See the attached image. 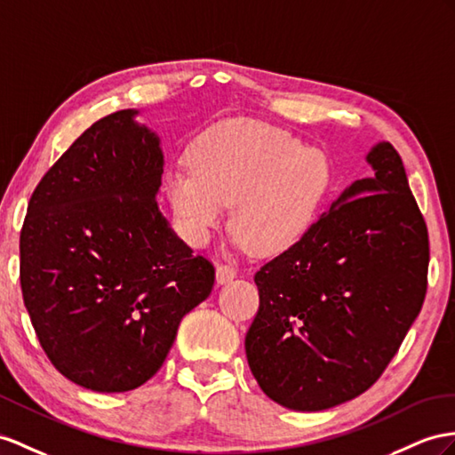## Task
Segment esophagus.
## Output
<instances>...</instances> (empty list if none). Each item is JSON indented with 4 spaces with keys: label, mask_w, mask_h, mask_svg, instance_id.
I'll use <instances>...</instances> for the list:
<instances>
[{
    "label": "esophagus",
    "mask_w": 455,
    "mask_h": 455,
    "mask_svg": "<svg viewBox=\"0 0 455 455\" xmlns=\"http://www.w3.org/2000/svg\"><path fill=\"white\" fill-rule=\"evenodd\" d=\"M232 278H236V267L232 263H220L217 265V283L225 284L230 283Z\"/></svg>",
    "instance_id": "1"
}]
</instances>
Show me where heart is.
Masks as SVG:
<instances>
[{
	"label": "heart",
	"mask_w": 455,
	"mask_h": 455,
	"mask_svg": "<svg viewBox=\"0 0 455 455\" xmlns=\"http://www.w3.org/2000/svg\"><path fill=\"white\" fill-rule=\"evenodd\" d=\"M192 169L167 174L174 213L204 242L232 207L230 228L259 255L281 253L306 235L331 184L329 161L269 124L238 121L207 132Z\"/></svg>",
	"instance_id": "b5f03b06"
}]
</instances>
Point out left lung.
Returning a JSON list of instances; mask_svg holds the SVG:
<instances>
[{"mask_svg": "<svg viewBox=\"0 0 455 455\" xmlns=\"http://www.w3.org/2000/svg\"><path fill=\"white\" fill-rule=\"evenodd\" d=\"M367 161L375 177L355 180L253 276L248 363L288 410H329L369 390L423 307L428 232L402 157L380 142Z\"/></svg>", "mask_w": 455, "mask_h": 455, "instance_id": "8db88e82", "label": "left lung"}]
</instances>
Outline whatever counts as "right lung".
I'll list each match as a JSON object with an SVG mask.
<instances>
[{
	"label": "right lung",
	"instance_id": "add662e5",
	"mask_svg": "<svg viewBox=\"0 0 455 455\" xmlns=\"http://www.w3.org/2000/svg\"><path fill=\"white\" fill-rule=\"evenodd\" d=\"M123 109L96 121L32 192L20 288L53 367L94 392L142 387L182 317L212 294L215 267L157 207L159 138Z\"/></svg>",
	"mask_w": 455,
	"mask_h": 455
}]
</instances>
